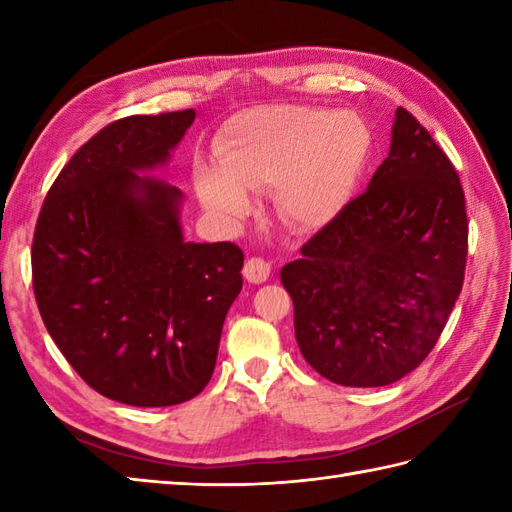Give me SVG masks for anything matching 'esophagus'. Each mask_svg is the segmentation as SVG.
Returning a JSON list of instances; mask_svg holds the SVG:
<instances>
[{
	"label": "esophagus",
	"instance_id": "esophagus-1",
	"mask_svg": "<svg viewBox=\"0 0 512 512\" xmlns=\"http://www.w3.org/2000/svg\"><path fill=\"white\" fill-rule=\"evenodd\" d=\"M268 275H270V264L264 257H250L244 264V277L248 281H253V284H262V281L268 279Z\"/></svg>",
	"mask_w": 512,
	"mask_h": 512
}]
</instances>
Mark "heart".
Wrapping results in <instances>:
<instances>
[{
    "label": "heart",
    "instance_id": "b5f03b06",
    "mask_svg": "<svg viewBox=\"0 0 512 512\" xmlns=\"http://www.w3.org/2000/svg\"><path fill=\"white\" fill-rule=\"evenodd\" d=\"M372 145L352 112L268 105L235 114L215 140L217 165L195 167V187L211 211L242 220L248 191L275 189L279 215L297 228H317L343 209Z\"/></svg>",
    "mask_w": 512,
    "mask_h": 512
}]
</instances>
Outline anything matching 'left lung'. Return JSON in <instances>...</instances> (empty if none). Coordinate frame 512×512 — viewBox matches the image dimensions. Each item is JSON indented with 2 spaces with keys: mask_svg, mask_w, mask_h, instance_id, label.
<instances>
[{
  "mask_svg": "<svg viewBox=\"0 0 512 512\" xmlns=\"http://www.w3.org/2000/svg\"><path fill=\"white\" fill-rule=\"evenodd\" d=\"M469 220L449 156L405 107L367 189L281 268L308 365L345 387H383L413 372L458 301Z\"/></svg>",
  "mask_w": 512,
  "mask_h": 512,
  "instance_id": "left-lung-1",
  "label": "left lung"
}]
</instances>
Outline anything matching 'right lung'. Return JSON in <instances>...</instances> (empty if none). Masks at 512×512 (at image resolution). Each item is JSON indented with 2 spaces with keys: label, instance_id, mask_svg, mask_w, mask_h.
Segmentation results:
<instances>
[{
  "label": "right lung",
  "instance_id": "1",
  "mask_svg": "<svg viewBox=\"0 0 512 512\" xmlns=\"http://www.w3.org/2000/svg\"><path fill=\"white\" fill-rule=\"evenodd\" d=\"M193 110L125 116L65 162L32 237V290L52 341L101 396L171 407L209 383L242 290L233 242H184L182 193L140 178L180 143Z\"/></svg>",
  "mask_w": 512,
  "mask_h": 512
}]
</instances>
